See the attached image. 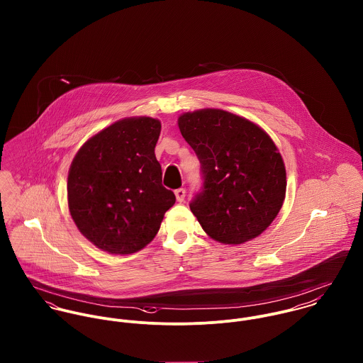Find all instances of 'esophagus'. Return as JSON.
Masks as SVG:
<instances>
[{
	"mask_svg": "<svg viewBox=\"0 0 363 363\" xmlns=\"http://www.w3.org/2000/svg\"><path fill=\"white\" fill-rule=\"evenodd\" d=\"M174 196H176V200H177L179 203H183V201H184V197H186V190H184V189H177V190L174 191Z\"/></svg>",
	"mask_w": 363,
	"mask_h": 363,
	"instance_id": "obj_1",
	"label": "esophagus"
}]
</instances>
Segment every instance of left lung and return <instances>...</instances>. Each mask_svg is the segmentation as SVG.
Here are the masks:
<instances>
[{
  "label": "left lung",
  "mask_w": 363,
  "mask_h": 363,
  "mask_svg": "<svg viewBox=\"0 0 363 363\" xmlns=\"http://www.w3.org/2000/svg\"><path fill=\"white\" fill-rule=\"evenodd\" d=\"M201 163L203 187L190 209L209 238L240 245L261 235L285 200L286 172L269 135L245 117L201 108L179 117Z\"/></svg>",
  "instance_id": "1"
}]
</instances>
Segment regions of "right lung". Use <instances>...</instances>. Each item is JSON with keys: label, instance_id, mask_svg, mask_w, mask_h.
I'll list each match as a JSON object with an SVG mask.
<instances>
[{"label": "right lung", "instance_id": "obj_1", "mask_svg": "<svg viewBox=\"0 0 363 363\" xmlns=\"http://www.w3.org/2000/svg\"><path fill=\"white\" fill-rule=\"evenodd\" d=\"M160 121L128 117L91 137L68 172V208L79 232L101 250L144 249L176 201L162 186L155 145Z\"/></svg>", "mask_w": 363, "mask_h": 363}]
</instances>
